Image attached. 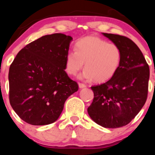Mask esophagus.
Here are the masks:
<instances>
[{
    "instance_id": "obj_1",
    "label": "esophagus",
    "mask_w": 155,
    "mask_h": 155,
    "mask_svg": "<svg viewBox=\"0 0 155 155\" xmlns=\"http://www.w3.org/2000/svg\"><path fill=\"white\" fill-rule=\"evenodd\" d=\"M79 87H80V88H83V87H86V85H85V84L83 83H79Z\"/></svg>"
}]
</instances>
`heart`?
I'll use <instances>...</instances> for the list:
<instances>
[{"label": "heart", "instance_id": "heart-1", "mask_svg": "<svg viewBox=\"0 0 155 155\" xmlns=\"http://www.w3.org/2000/svg\"><path fill=\"white\" fill-rule=\"evenodd\" d=\"M75 49L67 53L65 70L69 75L75 76L85 62V70L80 77L87 80L94 79L97 82L109 80L118 71L122 60L119 46L94 36L78 40Z\"/></svg>", "mask_w": 155, "mask_h": 155}]
</instances>
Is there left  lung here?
<instances>
[{
    "label": "left lung",
    "instance_id": "1",
    "mask_svg": "<svg viewBox=\"0 0 155 155\" xmlns=\"http://www.w3.org/2000/svg\"><path fill=\"white\" fill-rule=\"evenodd\" d=\"M122 51L121 65L115 74L101 85H94L89 116L106 128L129 124L143 108L148 96L149 67L141 50L130 39L103 33Z\"/></svg>",
    "mask_w": 155,
    "mask_h": 155
}]
</instances>
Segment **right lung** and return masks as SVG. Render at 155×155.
I'll use <instances>...</instances> for the list:
<instances>
[{"label":"right lung","instance_id":"1","mask_svg":"<svg viewBox=\"0 0 155 155\" xmlns=\"http://www.w3.org/2000/svg\"><path fill=\"white\" fill-rule=\"evenodd\" d=\"M73 38L46 35L17 54L9 70V98L20 118L32 125H46L60 116L64 103L79 89L65 72V58Z\"/></svg>","mask_w":155,"mask_h":155}]
</instances>
